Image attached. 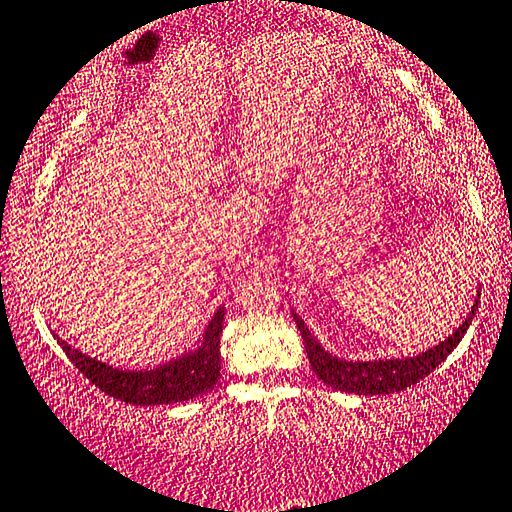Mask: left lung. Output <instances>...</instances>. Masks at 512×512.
<instances>
[{"label":"left lung","mask_w":512,"mask_h":512,"mask_svg":"<svg viewBox=\"0 0 512 512\" xmlns=\"http://www.w3.org/2000/svg\"><path fill=\"white\" fill-rule=\"evenodd\" d=\"M481 297V295H478ZM478 300L471 306V313L467 320L455 329V332L442 341L435 348L416 357L405 359H377V361H345L334 355H329L327 350H322V345L311 336L309 327L304 325V320L293 311L295 325L300 329L304 338L306 357L311 361L313 373H316L322 382L329 384L338 391L357 393V396H380V393H393L412 387L423 377L430 375L442 361L451 355L455 345L462 341V336L471 325V318L476 316Z\"/></svg>","instance_id":"left-lung-1"}]
</instances>
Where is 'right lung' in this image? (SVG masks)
Masks as SVG:
<instances>
[{
    "mask_svg": "<svg viewBox=\"0 0 512 512\" xmlns=\"http://www.w3.org/2000/svg\"><path fill=\"white\" fill-rule=\"evenodd\" d=\"M222 322L224 306H219L208 322L206 332H203L199 348L185 352L167 364H160L153 371H121V368L102 364L96 357L75 350L59 336L57 341L77 371L89 377L107 396H114L130 405H171L201 396L217 384L219 371H222V364H219Z\"/></svg>",
    "mask_w": 512,
    "mask_h": 512,
    "instance_id": "add662e5",
    "label": "right lung"
}]
</instances>
